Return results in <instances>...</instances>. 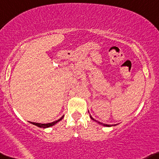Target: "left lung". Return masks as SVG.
I'll list each match as a JSON object with an SVG mask.
<instances>
[{
    "label": "left lung",
    "mask_w": 159,
    "mask_h": 159,
    "mask_svg": "<svg viewBox=\"0 0 159 159\" xmlns=\"http://www.w3.org/2000/svg\"><path fill=\"white\" fill-rule=\"evenodd\" d=\"M90 117H91V116H90ZM91 119H93V118L91 117ZM98 123H100L101 125H105V126H110V125H106V124H102V123H101V122H98Z\"/></svg>",
    "instance_id": "1"
}]
</instances>
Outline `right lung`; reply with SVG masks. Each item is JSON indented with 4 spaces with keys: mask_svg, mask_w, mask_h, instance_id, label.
<instances>
[{
    "mask_svg": "<svg viewBox=\"0 0 159 159\" xmlns=\"http://www.w3.org/2000/svg\"><path fill=\"white\" fill-rule=\"evenodd\" d=\"M63 118V116H62L60 119H59L58 120L55 121V122H50V123H46V124H41V123H37V122H31L32 124H34V125H37V126L40 127V128H48V127H50V126H53V125H55L57 122H60V120H61Z\"/></svg>",
    "mask_w": 159,
    "mask_h": 159,
    "instance_id": "right-lung-1",
    "label": "right lung"
}]
</instances>
